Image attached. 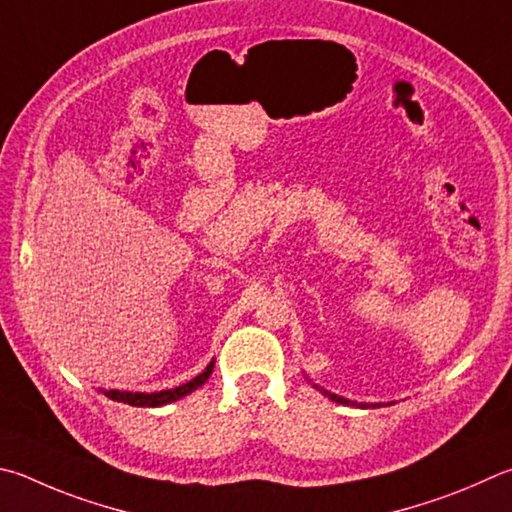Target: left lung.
I'll list each match as a JSON object with an SVG mask.
<instances>
[{
	"label": "left lung",
	"instance_id": "8db88e82",
	"mask_svg": "<svg viewBox=\"0 0 512 512\" xmlns=\"http://www.w3.org/2000/svg\"><path fill=\"white\" fill-rule=\"evenodd\" d=\"M315 389H320V392L324 394V396H329L333 403H340V405H356V407H380V405H369V403H356V401H349V398H342V396H338V394H331V392H327V389L324 387H318V385H313Z\"/></svg>",
	"mask_w": 512,
	"mask_h": 512
}]
</instances>
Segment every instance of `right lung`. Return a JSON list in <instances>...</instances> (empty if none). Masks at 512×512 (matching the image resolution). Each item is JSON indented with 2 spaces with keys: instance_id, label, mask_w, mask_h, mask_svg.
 <instances>
[{
  "instance_id": "right-lung-1",
  "label": "right lung",
  "mask_w": 512,
  "mask_h": 512,
  "mask_svg": "<svg viewBox=\"0 0 512 512\" xmlns=\"http://www.w3.org/2000/svg\"><path fill=\"white\" fill-rule=\"evenodd\" d=\"M212 369H215V360H212L210 365L203 369L197 378H192L190 383L179 385L174 389H163V392L145 394V392H120V389H102V394L111 398V401L127 403V405H134V407H161V405H167L172 401H179V398L192 394L194 389H199L210 378Z\"/></svg>"
}]
</instances>
